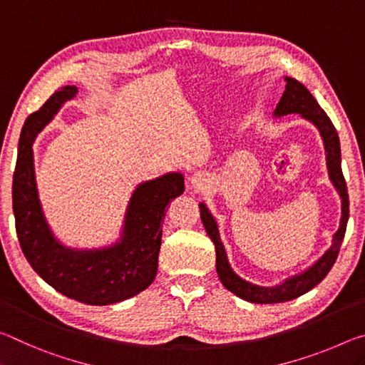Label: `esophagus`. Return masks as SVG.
<instances>
[{"instance_id": "34e87169", "label": "esophagus", "mask_w": 365, "mask_h": 365, "mask_svg": "<svg viewBox=\"0 0 365 365\" xmlns=\"http://www.w3.org/2000/svg\"><path fill=\"white\" fill-rule=\"evenodd\" d=\"M192 184H194V187H200L202 182H200V179L195 176V178H192Z\"/></svg>"}]
</instances>
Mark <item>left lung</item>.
Segmentation results:
<instances>
[{"label":"left lung","mask_w":365,"mask_h":365,"mask_svg":"<svg viewBox=\"0 0 365 365\" xmlns=\"http://www.w3.org/2000/svg\"><path fill=\"white\" fill-rule=\"evenodd\" d=\"M284 79L286 91L282 100H279V103L277 105L274 116L297 113V115H302V118L312 121L315 126L319 128L322 137H324L330 179L333 181L334 187L338 189L339 195H341V222H339V230L334 232L333 236L331 247L328 249L327 252L309 268V270L297 274V277L286 279L284 283L274 286V288H260V286H254L244 282V279L239 278L237 274L231 270L228 260H226L225 247L222 241H220L217 223H215L210 212L207 210V207L204 204H200L202 223H204L207 235L210 236L215 244V250H217V272L220 279H222L226 289L235 292V294L241 297V299L254 304H277L292 301L315 288L334 265V260H336L339 247H341V242L344 239L346 223H348L349 218L348 187H346V181L341 171V148H339V137L336 129H334L330 118L327 116V113L319 106L317 100L312 97V93H310L299 81L292 79V77H284Z\"/></svg>","instance_id":"obj_1"}]
</instances>
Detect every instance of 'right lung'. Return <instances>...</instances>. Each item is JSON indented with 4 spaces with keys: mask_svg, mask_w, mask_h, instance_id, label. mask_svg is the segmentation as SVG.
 I'll return each mask as SVG.
<instances>
[{
    "mask_svg": "<svg viewBox=\"0 0 365 365\" xmlns=\"http://www.w3.org/2000/svg\"><path fill=\"white\" fill-rule=\"evenodd\" d=\"M76 92L77 88L69 86L58 88L24 123L13 178L16 232L27 262L51 288L83 304L108 306L152 284L158 268L161 225L170 202L184 192V178L181 173H170L140 184L130 199L123 239L113 247L86 252L63 247L41 213L32 143Z\"/></svg>",
    "mask_w": 365,
    "mask_h": 365,
    "instance_id": "1",
    "label": "right lung"
}]
</instances>
